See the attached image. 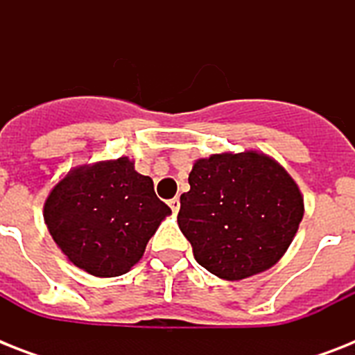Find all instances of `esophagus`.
<instances>
[{
  "label": "esophagus",
  "instance_id": "obj_1",
  "mask_svg": "<svg viewBox=\"0 0 355 355\" xmlns=\"http://www.w3.org/2000/svg\"><path fill=\"white\" fill-rule=\"evenodd\" d=\"M169 206H171L173 214H177V211L180 210V200H178L177 197H175V199H171V200H169Z\"/></svg>",
  "mask_w": 355,
  "mask_h": 355
}]
</instances>
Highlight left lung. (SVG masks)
<instances>
[{
    "mask_svg": "<svg viewBox=\"0 0 355 355\" xmlns=\"http://www.w3.org/2000/svg\"><path fill=\"white\" fill-rule=\"evenodd\" d=\"M180 195L178 227L197 263L223 280L270 269L286 254L304 216L289 173L258 150L200 158Z\"/></svg>",
    "mask_w": 355,
    "mask_h": 355,
    "instance_id": "obj_1",
    "label": "left lung"
}]
</instances>
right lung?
<instances>
[{
    "mask_svg": "<svg viewBox=\"0 0 355 355\" xmlns=\"http://www.w3.org/2000/svg\"><path fill=\"white\" fill-rule=\"evenodd\" d=\"M171 208L127 156L75 167L49 191L44 221L68 259L99 278L121 276Z\"/></svg>",
    "mask_w": 355,
    "mask_h": 355,
    "instance_id": "1",
    "label": "right lung"
}]
</instances>
